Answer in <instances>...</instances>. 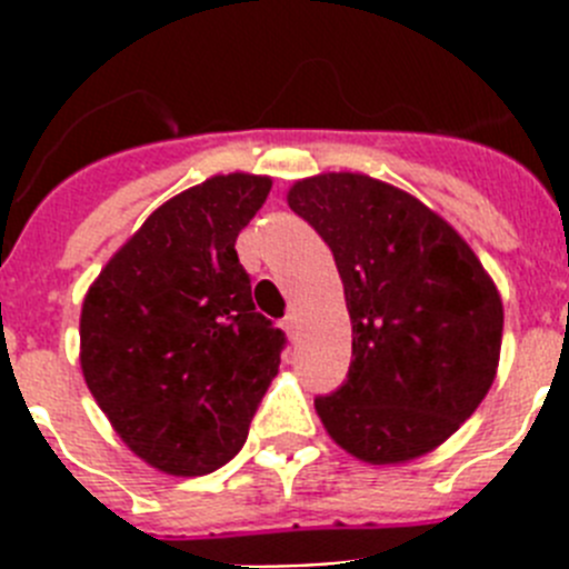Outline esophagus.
<instances>
[{"label":"esophagus","mask_w":569,"mask_h":569,"mask_svg":"<svg viewBox=\"0 0 569 569\" xmlns=\"http://www.w3.org/2000/svg\"><path fill=\"white\" fill-rule=\"evenodd\" d=\"M281 328H284V333H288L290 339H296V333H299V316H296L293 310H290V313L284 316V319H281Z\"/></svg>","instance_id":"esophagus-1"}]
</instances>
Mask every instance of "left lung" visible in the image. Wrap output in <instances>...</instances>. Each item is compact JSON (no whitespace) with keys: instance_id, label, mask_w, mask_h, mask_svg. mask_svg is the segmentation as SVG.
<instances>
[{"instance_id":"1","label":"left lung","mask_w":569,"mask_h":569,"mask_svg":"<svg viewBox=\"0 0 569 569\" xmlns=\"http://www.w3.org/2000/svg\"><path fill=\"white\" fill-rule=\"evenodd\" d=\"M288 204L333 250L353 325L339 390L316 399L330 439L370 465L430 453L496 379L505 310L479 256L416 196L365 173H321Z\"/></svg>"}]
</instances>
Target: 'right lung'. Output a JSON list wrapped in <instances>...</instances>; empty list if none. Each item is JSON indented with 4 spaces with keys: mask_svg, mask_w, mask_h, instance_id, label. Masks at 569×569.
Here are the masks:
<instances>
[{
    "mask_svg": "<svg viewBox=\"0 0 569 569\" xmlns=\"http://www.w3.org/2000/svg\"><path fill=\"white\" fill-rule=\"evenodd\" d=\"M268 176H213L116 250L82 305V373L119 439L170 476L228 465L279 373L284 333L256 313L236 236Z\"/></svg>",
    "mask_w": 569,
    "mask_h": 569,
    "instance_id": "right-lung-1",
    "label": "right lung"
}]
</instances>
